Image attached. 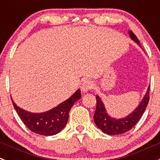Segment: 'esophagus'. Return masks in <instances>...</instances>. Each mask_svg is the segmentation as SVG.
<instances>
[{
    "mask_svg": "<svg viewBox=\"0 0 160 160\" xmlns=\"http://www.w3.org/2000/svg\"><path fill=\"white\" fill-rule=\"evenodd\" d=\"M93 87V83L92 82L89 80V79H87V80H85L84 82H82L81 86V90L82 92L83 93H87V91H89V90L90 89H92Z\"/></svg>",
    "mask_w": 160,
    "mask_h": 160,
    "instance_id": "esophagus-1",
    "label": "esophagus"
}]
</instances>
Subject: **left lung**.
<instances>
[{
  "label": "left lung",
  "mask_w": 160,
  "mask_h": 160,
  "mask_svg": "<svg viewBox=\"0 0 160 160\" xmlns=\"http://www.w3.org/2000/svg\"><path fill=\"white\" fill-rule=\"evenodd\" d=\"M128 34L131 40L135 42L139 47H141L140 42L137 37L133 33L132 31H128ZM149 90L150 87H148L142 101L137 106L136 108L128 115L121 118H116L111 116L107 113V109L103 102L102 101L101 98L97 94L96 96L97 106L94 115V121L96 126L102 132L110 135H121L130 131L138 122V120L140 119L142 114L146 110L149 102Z\"/></svg>",
  "instance_id": "1"
}]
</instances>
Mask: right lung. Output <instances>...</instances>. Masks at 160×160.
I'll return each mask as SVG.
<instances>
[{"label":"right lung","mask_w":160,"mask_h":160,"mask_svg":"<svg viewBox=\"0 0 160 160\" xmlns=\"http://www.w3.org/2000/svg\"><path fill=\"white\" fill-rule=\"evenodd\" d=\"M81 91L78 89L68 99L57 107L42 113H32L18 107L12 99V105L22 122L32 132L42 135H54L62 131L69 118L71 107L81 98Z\"/></svg>","instance_id":"1"}]
</instances>
